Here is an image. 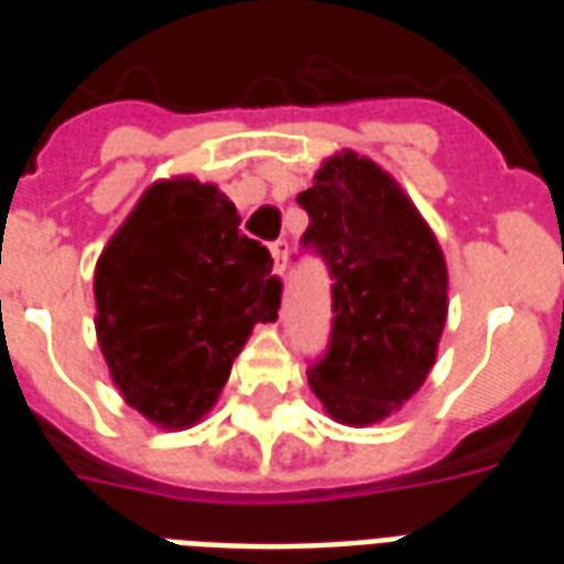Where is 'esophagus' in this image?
Returning <instances> with one entry per match:
<instances>
[{
    "mask_svg": "<svg viewBox=\"0 0 564 564\" xmlns=\"http://www.w3.org/2000/svg\"><path fill=\"white\" fill-rule=\"evenodd\" d=\"M286 251H290V246H286V240H278V242H272L274 274H278V278H281V274L286 272Z\"/></svg>",
    "mask_w": 564,
    "mask_h": 564,
    "instance_id": "34e87169",
    "label": "esophagus"
}]
</instances>
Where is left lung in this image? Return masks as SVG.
I'll list each match as a JSON object with an SVG mask.
<instances>
[{"mask_svg": "<svg viewBox=\"0 0 564 564\" xmlns=\"http://www.w3.org/2000/svg\"><path fill=\"white\" fill-rule=\"evenodd\" d=\"M304 246L333 274V333L310 388L336 423L373 425L429 377L448 313L446 258L411 196L354 150L324 159L297 194Z\"/></svg>", "mask_w": 564, "mask_h": 564, "instance_id": "left-lung-1", "label": "left lung"}]
</instances>
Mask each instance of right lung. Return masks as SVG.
Wrapping results in <instances>:
<instances>
[{
	"mask_svg": "<svg viewBox=\"0 0 564 564\" xmlns=\"http://www.w3.org/2000/svg\"><path fill=\"white\" fill-rule=\"evenodd\" d=\"M281 281L267 246L240 235L217 185L159 178L95 267V333L130 409L159 429L208 414L254 324L278 318Z\"/></svg>",
	"mask_w": 564,
	"mask_h": 564,
	"instance_id": "add662e5",
	"label": "right lung"
}]
</instances>
